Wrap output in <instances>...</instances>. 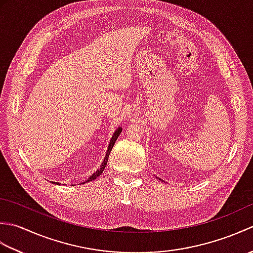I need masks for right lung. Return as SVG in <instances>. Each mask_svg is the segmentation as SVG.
Returning a JSON list of instances; mask_svg holds the SVG:
<instances>
[{"instance_id": "right-lung-1", "label": "right lung", "mask_w": 253, "mask_h": 253, "mask_svg": "<svg viewBox=\"0 0 253 253\" xmlns=\"http://www.w3.org/2000/svg\"><path fill=\"white\" fill-rule=\"evenodd\" d=\"M121 131H122V128H118V129L114 132V135H113V137H112V139H111V141H110V146H109V149H107V151H106V155H105V158H104L103 163H102V165L100 166V169H99L98 170H96L95 173H93L92 175H91L85 182H88V181H91V180L95 179L96 177L100 176L102 173H103V170H104L105 166H106V163H107V160H109V155H110V153H111V151H112L113 147H114V143H115V141H116V139L118 138V136L121 135ZM54 184H57V182H54ZM57 185H58V184H57Z\"/></svg>"}]
</instances>
